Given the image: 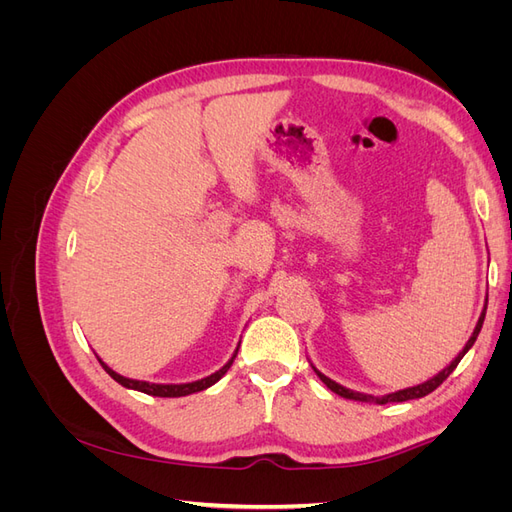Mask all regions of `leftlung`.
Listing matches in <instances>:
<instances>
[{"label": "left lung", "mask_w": 512, "mask_h": 512, "mask_svg": "<svg viewBox=\"0 0 512 512\" xmlns=\"http://www.w3.org/2000/svg\"><path fill=\"white\" fill-rule=\"evenodd\" d=\"M485 312H487V307L483 309V314H480V318H478V324H476V329H474V333H472V337L468 339V344H466V348H463L459 354H457V359L448 365L446 369H442L438 376H433L431 380H427V382H423V384H418V386H410V389H404V391H397V393H391V395H384V397H371V395H363V393H354V391H348V389H344L342 384H337V382H333L331 378H327L324 374H320V371L314 367V371L318 374V378L329 386V389L333 391V393H337V395H342V397H346V399H356V401H376V404H393V401H408V399H418V397H425V395H429L431 391H436L438 386L453 374L455 371V367L459 365V361L463 359V356H466V352L474 346V342H476V337H478V333H480V329H483V320H485Z\"/></svg>", "instance_id": "1"}]
</instances>
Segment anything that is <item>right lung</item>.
Here are the masks:
<instances>
[{
  "instance_id": "right-lung-1",
  "label": "right lung",
  "mask_w": 512,
  "mask_h": 512,
  "mask_svg": "<svg viewBox=\"0 0 512 512\" xmlns=\"http://www.w3.org/2000/svg\"><path fill=\"white\" fill-rule=\"evenodd\" d=\"M235 356H237V352L232 354V359L220 371H215V374H211V376H207L203 380L188 382V384H151V382H141V380H130V378H123V376L115 374V371L108 367V365H104L100 359L98 361L102 363L106 374L111 376L115 382H119L121 386H126V389L141 391V393H147V395H153V397H185V395H192V393H198V391H205V389H209L211 384L218 382L226 374V371L230 369L232 361H235Z\"/></svg>"
}]
</instances>
